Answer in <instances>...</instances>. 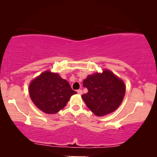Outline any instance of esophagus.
Masks as SVG:
<instances>
[{"label": "esophagus", "mask_w": 157, "mask_h": 157, "mask_svg": "<svg viewBox=\"0 0 157 157\" xmlns=\"http://www.w3.org/2000/svg\"><path fill=\"white\" fill-rule=\"evenodd\" d=\"M77 93H78V94L81 95V94H82V90H80V89L77 90Z\"/></svg>", "instance_id": "34e87169"}]
</instances>
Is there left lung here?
<instances>
[{
    "instance_id": "1",
    "label": "left lung",
    "mask_w": 157,
    "mask_h": 157,
    "mask_svg": "<svg viewBox=\"0 0 157 157\" xmlns=\"http://www.w3.org/2000/svg\"><path fill=\"white\" fill-rule=\"evenodd\" d=\"M88 92L82 95L87 107L96 116L113 112L120 106L125 93V83L109 70L89 75L83 80Z\"/></svg>"
}]
</instances>
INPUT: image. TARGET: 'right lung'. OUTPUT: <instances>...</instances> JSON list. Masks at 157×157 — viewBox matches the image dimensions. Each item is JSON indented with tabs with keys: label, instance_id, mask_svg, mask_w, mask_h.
<instances>
[{
	"label": "right lung",
	"instance_id": "1",
	"mask_svg": "<svg viewBox=\"0 0 157 157\" xmlns=\"http://www.w3.org/2000/svg\"><path fill=\"white\" fill-rule=\"evenodd\" d=\"M29 92L32 102L46 113H56L66 105L70 97L77 92L67 80L57 73L43 72L32 81Z\"/></svg>",
	"mask_w": 157,
	"mask_h": 157
}]
</instances>
